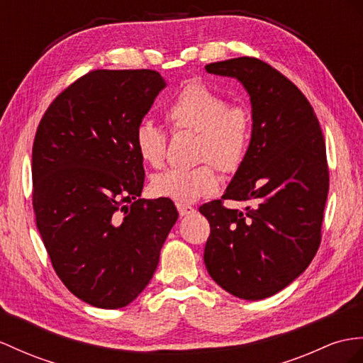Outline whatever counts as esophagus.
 Segmentation results:
<instances>
[{
    "instance_id": "esophagus-1",
    "label": "esophagus",
    "mask_w": 363,
    "mask_h": 363,
    "mask_svg": "<svg viewBox=\"0 0 363 363\" xmlns=\"http://www.w3.org/2000/svg\"><path fill=\"white\" fill-rule=\"evenodd\" d=\"M177 209H179V214H180L182 217L191 216V214H194V212H196V209H194L192 206H189V205H182V203H177Z\"/></svg>"
}]
</instances>
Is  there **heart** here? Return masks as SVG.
Here are the masks:
<instances>
[{
  "mask_svg": "<svg viewBox=\"0 0 363 363\" xmlns=\"http://www.w3.org/2000/svg\"><path fill=\"white\" fill-rule=\"evenodd\" d=\"M164 118L174 132L199 134V160L192 169H167L155 174L151 191L155 197L192 203L218 189L216 171L233 174L240 169L250 152L252 115L245 104H229L218 91L201 82H191L177 92L164 108ZM167 138L155 123L143 120L134 132V147L141 162L160 167L166 157Z\"/></svg>",
  "mask_w": 363,
  "mask_h": 363,
  "instance_id": "b5f03b06",
  "label": "heart"
}]
</instances>
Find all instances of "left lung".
Instances as JSON below:
<instances>
[{"mask_svg": "<svg viewBox=\"0 0 363 363\" xmlns=\"http://www.w3.org/2000/svg\"><path fill=\"white\" fill-rule=\"evenodd\" d=\"M205 69L243 84L252 138L222 196L248 201L247 208L228 210L214 200L199 209L211 225L203 259L229 294L267 298L294 281L319 250L330 186L323 134L306 96L262 60L231 58Z\"/></svg>", "mask_w": 363, "mask_h": 363, "instance_id": "left-lung-1", "label": "left lung"}]
</instances>
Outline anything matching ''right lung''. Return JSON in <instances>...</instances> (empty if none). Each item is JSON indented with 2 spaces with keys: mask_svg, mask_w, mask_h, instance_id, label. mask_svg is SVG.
Segmentation results:
<instances>
[{
  "mask_svg": "<svg viewBox=\"0 0 363 363\" xmlns=\"http://www.w3.org/2000/svg\"><path fill=\"white\" fill-rule=\"evenodd\" d=\"M164 87L155 70H92L52 101L35 135L37 228L57 276L96 308L138 297L179 218L172 200L140 199L145 167L134 147Z\"/></svg>",
  "mask_w": 363,
  "mask_h": 363,
  "instance_id": "obj_1",
  "label": "right lung"
}]
</instances>
